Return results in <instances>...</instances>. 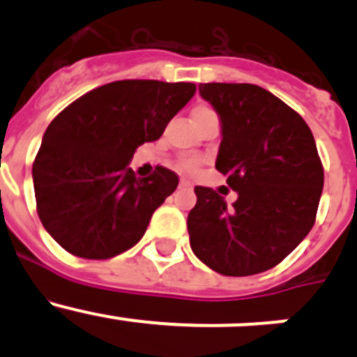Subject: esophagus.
Returning a JSON list of instances; mask_svg holds the SVG:
<instances>
[{
  "label": "esophagus",
  "mask_w": 357,
  "mask_h": 357,
  "mask_svg": "<svg viewBox=\"0 0 357 357\" xmlns=\"http://www.w3.org/2000/svg\"><path fill=\"white\" fill-rule=\"evenodd\" d=\"M192 188H193L192 183L185 181V179H183V181H179V190H186V192H190Z\"/></svg>",
  "instance_id": "1"
}]
</instances>
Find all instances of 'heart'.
I'll return each mask as SVG.
<instances>
[{"instance_id":"obj_1","label":"heart","mask_w":357,"mask_h":357,"mask_svg":"<svg viewBox=\"0 0 357 357\" xmlns=\"http://www.w3.org/2000/svg\"><path fill=\"white\" fill-rule=\"evenodd\" d=\"M214 114V110H211L208 107H197L195 110H193V121H197V119L200 117H205V115H212ZM181 169H185V171H195L197 165H199V160L197 158H185V160H181Z\"/></svg>"}]
</instances>
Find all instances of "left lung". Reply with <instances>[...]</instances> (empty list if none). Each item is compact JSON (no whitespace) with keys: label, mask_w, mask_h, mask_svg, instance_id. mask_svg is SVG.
Returning a JSON list of instances; mask_svg holds the SVG:
<instances>
[{"label":"left lung","mask_w":357,"mask_h":357,"mask_svg":"<svg viewBox=\"0 0 357 357\" xmlns=\"http://www.w3.org/2000/svg\"><path fill=\"white\" fill-rule=\"evenodd\" d=\"M200 96L221 121L215 169L236 192L235 204L195 186L188 214L193 254L225 276H250L283 261L314 225L323 165L304 119L255 84L207 82Z\"/></svg>","instance_id":"1"}]
</instances>
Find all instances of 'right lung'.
<instances>
[{
  "label": "right lung",
  "instance_id": "obj_1",
  "mask_svg": "<svg viewBox=\"0 0 357 357\" xmlns=\"http://www.w3.org/2000/svg\"><path fill=\"white\" fill-rule=\"evenodd\" d=\"M195 89L192 82L115 81L53 119L32 181L39 219L60 247L82 259H110L142 240L179 179L160 165L136 178L129 162L139 145L160 138Z\"/></svg>",
  "mask_w": 357,
  "mask_h": 357
}]
</instances>
